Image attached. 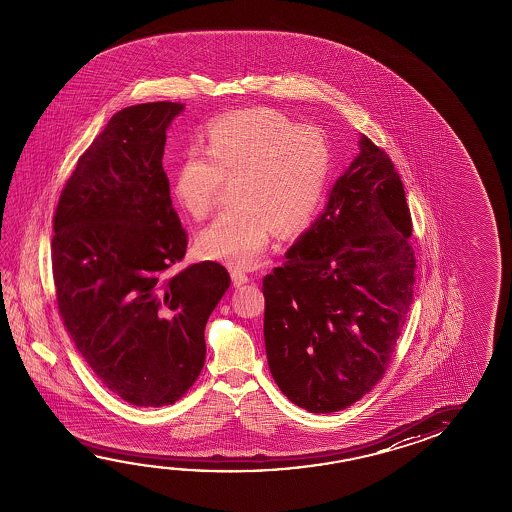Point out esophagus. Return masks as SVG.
I'll return each instance as SVG.
<instances>
[{
	"label": "esophagus",
	"instance_id": "obj_1",
	"mask_svg": "<svg viewBox=\"0 0 512 512\" xmlns=\"http://www.w3.org/2000/svg\"><path fill=\"white\" fill-rule=\"evenodd\" d=\"M230 277H232V284H234V287H241V285L248 284V282H250L248 275H246L244 271H241V269H232Z\"/></svg>",
	"mask_w": 512,
	"mask_h": 512
}]
</instances>
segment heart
<instances>
[{
  "label": "heart",
  "mask_w": 512,
  "mask_h": 512,
  "mask_svg": "<svg viewBox=\"0 0 512 512\" xmlns=\"http://www.w3.org/2000/svg\"><path fill=\"white\" fill-rule=\"evenodd\" d=\"M176 164L173 193L193 218L209 214L223 178L235 205L203 228L196 246L207 259L252 268L280 232L302 230L325 193L332 151L318 126H294L269 109L237 110L216 119L207 146Z\"/></svg>",
  "instance_id": "b5f03b06"
}]
</instances>
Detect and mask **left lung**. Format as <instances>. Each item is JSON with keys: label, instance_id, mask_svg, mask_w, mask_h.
Here are the masks:
<instances>
[{"label": "left lung", "instance_id": "1", "mask_svg": "<svg viewBox=\"0 0 512 512\" xmlns=\"http://www.w3.org/2000/svg\"><path fill=\"white\" fill-rule=\"evenodd\" d=\"M411 234L393 162L361 135L325 209L262 282L269 369L298 407L343 411L384 375L412 303Z\"/></svg>", "mask_w": 512, "mask_h": 512}]
</instances>
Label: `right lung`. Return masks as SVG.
Returning a JSON list of instances; mask_svg holds the SVG:
<instances>
[{
  "mask_svg": "<svg viewBox=\"0 0 512 512\" xmlns=\"http://www.w3.org/2000/svg\"><path fill=\"white\" fill-rule=\"evenodd\" d=\"M182 103L119 110L78 159L53 218L60 316L103 386L137 407L175 403L205 364V325L230 275L178 269L187 235L162 168Z\"/></svg>",
  "mask_w": 512,
  "mask_h": 512,
  "instance_id": "obj_1",
  "label": "right lung"
}]
</instances>
